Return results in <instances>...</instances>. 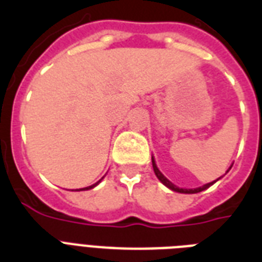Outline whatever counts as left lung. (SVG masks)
I'll return each instance as SVG.
<instances>
[{"label":"left lung","instance_id":"8db88e82","mask_svg":"<svg viewBox=\"0 0 262 262\" xmlns=\"http://www.w3.org/2000/svg\"><path fill=\"white\" fill-rule=\"evenodd\" d=\"M152 167H154V171H155L156 177L159 178L160 182L164 183V185H166V186H167V187H170L171 190L178 191V193H189V194H190V193H199V191H203V190H205V189H208V187L211 186L212 183H213V182L207 183V185H204V186H201V187H197V189H179V187L175 186L174 183L170 182V181H168V179L166 178V177H164V175L159 171V168L156 167L155 160H154V158H152ZM216 181H217V179H216ZM216 181H215V182H216Z\"/></svg>","mask_w":262,"mask_h":262}]
</instances>
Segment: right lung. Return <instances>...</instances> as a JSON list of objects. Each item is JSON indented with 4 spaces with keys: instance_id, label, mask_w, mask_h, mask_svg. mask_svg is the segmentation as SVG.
<instances>
[{
    "instance_id": "right-lung-1",
    "label": "right lung",
    "mask_w": 262,
    "mask_h": 262,
    "mask_svg": "<svg viewBox=\"0 0 262 262\" xmlns=\"http://www.w3.org/2000/svg\"><path fill=\"white\" fill-rule=\"evenodd\" d=\"M98 183L99 182H96V183H95V185H91V186H88V187H83V189H76V190H88V189H92V187H94V186H96Z\"/></svg>"
}]
</instances>
